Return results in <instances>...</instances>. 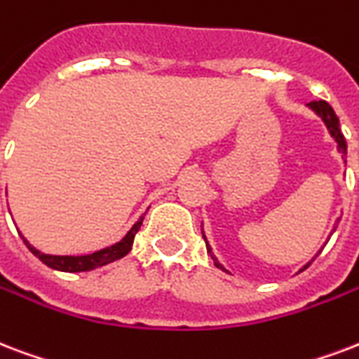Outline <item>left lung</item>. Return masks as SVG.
I'll return each instance as SVG.
<instances>
[{
    "instance_id": "8db88e82",
    "label": "left lung",
    "mask_w": 359,
    "mask_h": 359,
    "mask_svg": "<svg viewBox=\"0 0 359 359\" xmlns=\"http://www.w3.org/2000/svg\"><path fill=\"white\" fill-rule=\"evenodd\" d=\"M307 107L311 109V111H313L314 114H316V116H318L320 120H322V122H324V126L327 128V133L332 135V139L335 141V144H337V152L341 154V158L344 160V163H346V141H344V135H343V131H341V124H339V118H337V114H335V111H333L332 107H330V103H325V101H311V103H307ZM339 220H341V218H337V222H335V226H333V231H335V228H337ZM333 231L330 235H333ZM201 233H203L205 245H207V254H209L210 258H212V262H215L216 267H218V269H222L224 273L231 275V273H229V271L226 269V267H224L220 262H218V258L215 256V252H212L209 241H207V237H205L203 226H201ZM320 252H322V250H318V252H316V256H318ZM316 256H314V258H316ZM313 259H311V262H313ZM311 262H309L305 267H309V265H311ZM305 267H303V269H305Z\"/></svg>"
}]
</instances>
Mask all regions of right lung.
Returning <instances> with one entry per match:
<instances>
[{
	"label": "right lung",
	"instance_id": "right-lung-1",
	"mask_svg": "<svg viewBox=\"0 0 359 359\" xmlns=\"http://www.w3.org/2000/svg\"><path fill=\"white\" fill-rule=\"evenodd\" d=\"M144 220V215L139 216V220H137L128 233L118 241V243H114V245L107 246V248H101L97 252L92 254H84V256H56V254H45L37 250L29 241L20 233L22 241L26 243V246L29 248V252L34 254L35 258H39L41 262L45 265H48L50 269L56 271H64V273H81V271H92L95 267H103L107 264H113L116 259L124 258L126 254L130 252L131 246H133V239H135V233L141 229V224Z\"/></svg>",
	"mask_w": 359,
	"mask_h": 359
}]
</instances>
